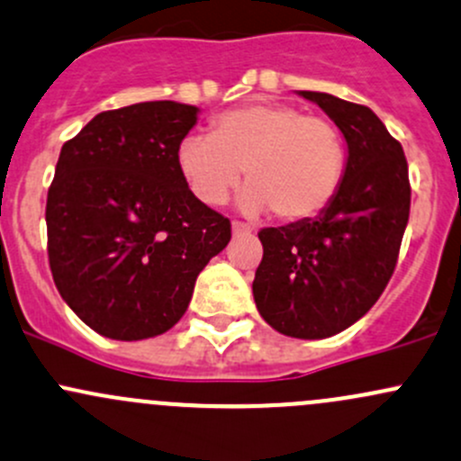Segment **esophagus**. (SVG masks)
<instances>
[{"label":"esophagus","instance_id":"1","mask_svg":"<svg viewBox=\"0 0 461 461\" xmlns=\"http://www.w3.org/2000/svg\"><path fill=\"white\" fill-rule=\"evenodd\" d=\"M231 231H234V236H245V234H251V227L240 221H231Z\"/></svg>","mask_w":461,"mask_h":461}]
</instances>
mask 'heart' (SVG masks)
Listing matches in <instances>:
<instances>
[{"label": "heart", "mask_w": 461, "mask_h": 461, "mask_svg": "<svg viewBox=\"0 0 461 461\" xmlns=\"http://www.w3.org/2000/svg\"><path fill=\"white\" fill-rule=\"evenodd\" d=\"M345 166V137L333 121L269 101L214 116L210 137L190 134L176 148L178 174L203 205H222L243 169L240 207L249 214L267 207L285 222L327 210Z\"/></svg>", "instance_id": "heart-1"}]
</instances>
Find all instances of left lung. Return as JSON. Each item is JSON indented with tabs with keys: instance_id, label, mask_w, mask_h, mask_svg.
<instances>
[{
	"instance_id": "obj_1",
	"label": "left lung",
	"mask_w": 461,
	"mask_h": 461,
	"mask_svg": "<svg viewBox=\"0 0 461 461\" xmlns=\"http://www.w3.org/2000/svg\"><path fill=\"white\" fill-rule=\"evenodd\" d=\"M345 134L340 190L318 218L258 231L256 307L276 331L303 340L336 336L377 303L397 265L411 210L404 149L366 105L300 90Z\"/></svg>"
}]
</instances>
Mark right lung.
Here are the masks:
<instances>
[{"label": "right lung", "mask_w": 461, "mask_h": 461, "mask_svg": "<svg viewBox=\"0 0 461 461\" xmlns=\"http://www.w3.org/2000/svg\"><path fill=\"white\" fill-rule=\"evenodd\" d=\"M198 108L145 101L96 114L64 143L46 201L48 263L68 307L113 340L172 329L231 222L192 196L176 148Z\"/></svg>", "instance_id": "1"}]
</instances>
